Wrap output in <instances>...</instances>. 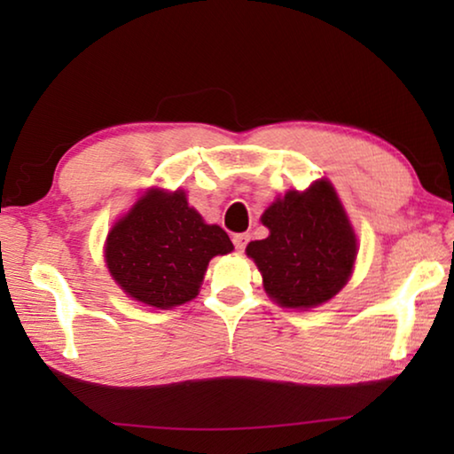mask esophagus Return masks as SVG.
<instances>
[{
	"label": "esophagus",
	"instance_id": "1",
	"mask_svg": "<svg viewBox=\"0 0 454 454\" xmlns=\"http://www.w3.org/2000/svg\"><path fill=\"white\" fill-rule=\"evenodd\" d=\"M248 240H250L248 234H236V236L232 238L234 248H236L238 252H244V248H246V244H248Z\"/></svg>",
	"mask_w": 454,
	"mask_h": 454
}]
</instances>
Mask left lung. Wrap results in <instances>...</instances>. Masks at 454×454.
<instances>
[{
	"mask_svg": "<svg viewBox=\"0 0 454 454\" xmlns=\"http://www.w3.org/2000/svg\"><path fill=\"white\" fill-rule=\"evenodd\" d=\"M270 230L246 246L262 272L266 294L282 309H314L348 282L356 260V236L333 184L288 190L262 214Z\"/></svg>",
	"mask_w": 454,
	"mask_h": 454,
	"instance_id": "obj_1",
	"label": "left lung"
}]
</instances>
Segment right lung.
Returning <instances> with one entry per match:
<instances>
[{"label": "right lung", "instance_id": "obj_1", "mask_svg": "<svg viewBox=\"0 0 454 454\" xmlns=\"http://www.w3.org/2000/svg\"><path fill=\"white\" fill-rule=\"evenodd\" d=\"M234 246L188 206L186 192L150 188L112 226L106 266L129 298L168 310L198 296L208 262Z\"/></svg>", "mask_w": 454, "mask_h": 454}]
</instances>
